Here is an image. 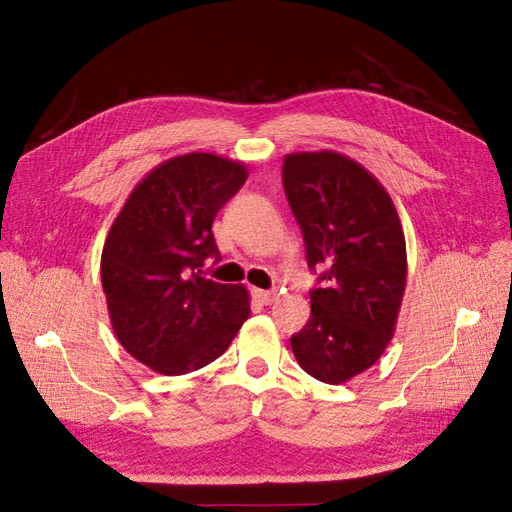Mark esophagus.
Returning <instances> with one entry per match:
<instances>
[{
  "label": "esophagus",
  "mask_w": 512,
  "mask_h": 512,
  "mask_svg": "<svg viewBox=\"0 0 512 512\" xmlns=\"http://www.w3.org/2000/svg\"><path fill=\"white\" fill-rule=\"evenodd\" d=\"M254 297H256L262 305H271V303H275V301H277V297H280V294H277V292H271V290H260V288H254Z\"/></svg>",
  "instance_id": "obj_1"
}]
</instances>
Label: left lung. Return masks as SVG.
<instances>
[{"label":"left lung","mask_w":512,"mask_h":512,"mask_svg":"<svg viewBox=\"0 0 512 512\" xmlns=\"http://www.w3.org/2000/svg\"><path fill=\"white\" fill-rule=\"evenodd\" d=\"M284 190L307 265L324 269L312 316L290 337L309 376L344 384L374 365L395 333L408 258L399 213L365 166L331 149L288 153Z\"/></svg>","instance_id":"obj_1"}]
</instances>
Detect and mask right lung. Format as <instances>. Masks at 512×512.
I'll use <instances>...</instances> for the list:
<instances>
[{"label": "right lung", "mask_w": 512, "mask_h": 512, "mask_svg": "<svg viewBox=\"0 0 512 512\" xmlns=\"http://www.w3.org/2000/svg\"><path fill=\"white\" fill-rule=\"evenodd\" d=\"M245 179V164L215 153L170 158L136 183L108 230L100 273L113 331L158 374L209 365L250 316L245 286L200 275L220 256L215 215Z\"/></svg>", "instance_id": "obj_1"}]
</instances>
